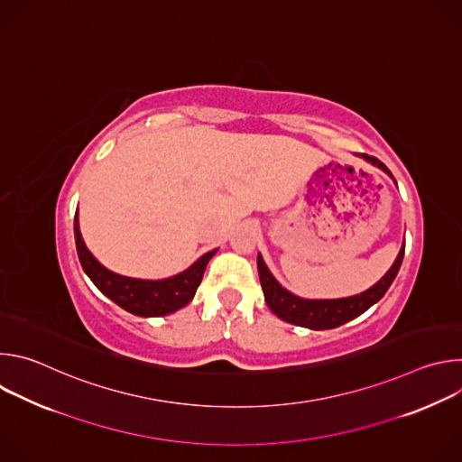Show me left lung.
Masks as SVG:
<instances>
[{
	"label": "left lung",
	"instance_id": "obj_1",
	"mask_svg": "<svg viewBox=\"0 0 462 462\" xmlns=\"http://www.w3.org/2000/svg\"><path fill=\"white\" fill-rule=\"evenodd\" d=\"M360 157H364L367 162L378 166L387 175H391V171L378 159L369 157L365 153H360ZM404 248H406V243L402 245L391 269L385 273V276L378 283H374L371 289H367L362 294L340 298V300H305V298L294 296L276 282V278L271 274L269 267L265 265V261H263L261 254H257V273L261 280V289H263V294H265V301L269 309L278 318L300 327L314 328V331H321V328H335L365 312L387 292L389 285L393 283L394 278H397L399 269L402 265Z\"/></svg>",
	"mask_w": 462,
	"mask_h": 462
}]
</instances>
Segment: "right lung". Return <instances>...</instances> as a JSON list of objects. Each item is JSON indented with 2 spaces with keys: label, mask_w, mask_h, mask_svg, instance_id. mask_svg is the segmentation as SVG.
<instances>
[{
  "label": "right lung",
  "mask_w": 462,
  "mask_h": 462,
  "mask_svg": "<svg viewBox=\"0 0 462 462\" xmlns=\"http://www.w3.org/2000/svg\"><path fill=\"white\" fill-rule=\"evenodd\" d=\"M75 241H77V252L82 263V269L89 276V280L97 285V289L124 310L137 316H146V318L166 316L188 305L203 280L208 261L217 252V248L207 252L205 255L197 259L191 267H188L184 273L177 276L159 280V282H150V280L125 278L100 265L82 239V234L79 228V216H75Z\"/></svg>",
  "instance_id": "add662e5"
}]
</instances>
